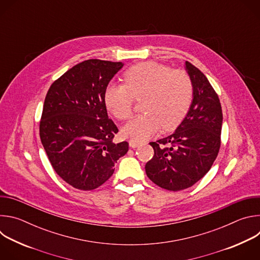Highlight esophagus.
Wrapping results in <instances>:
<instances>
[{"label": "esophagus", "instance_id": "esophagus-1", "mask_svg": "<svg viewBox=\"0 0 260 260\" xmlns=\"http://www.w3.org/2000/svg\"><path fill=\"white\" fill-rule=\"evenodd\" d=\"M128 144H129V147H132V148H136V147H138L141 143H140V142H138V141H135V140H129Z\"/></svg>", "mask_w": 260, "mask_h": 260}]
</instances>
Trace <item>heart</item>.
Segmentation results:
<instances>
[{
	"mask_svg": "<svg viewBox=\"0 0 260 260\" xmlns=\"http://www.w3.org/2000/svg\"><path fill=\"white\" fill-rule=\"evenodd\" d=\"M123 84H111L104 92L109 112L119 120L133 114L134 99L142 101L145 112L131 120L123 135L135 141L152 137L160 128L172 131L186 117L193 99V85L187 73L172 71L154 61L140 62L123 74Z\"/></svg>",
	"mask_w": 260,
	"mask_h": 260,
	"instance_id": "b5f03b06",
	"label": "heart"
}]
</instances>
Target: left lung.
I'll return each mask as SVG.
<instances>
[{
	"label": "left lung",
	"mask_w": 260,
	"mask_h": 260,
	"mask_svg": "<svg viewBox=\"0 0 260 260\" xmlns=\"http://www.w3.org/2000/svg\"><path fill=\"white\" fill-rule=\"evenodd\" d=\"M193 99L188 113L176 131L150 142L154 155L146 174L159 187L179 191L191 187L211 169L220 149L222 109L219 98L204 74L185 61Z\"/></svg>",
	"instance_id": "1"
}]
</instances>
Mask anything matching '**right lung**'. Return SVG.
Segmentation results:
<instances>
[{"label":"right lung","mask_w":260,"mask_h":260,"mask_svg":"<svg viewBox=\"0 0 260 260\" xmlns=\"http://www.w3.org/2000/svg\"><path fill=\"white\" fill-rule=\"evenodd\" d=\"M122 62L84 60L68 70L47 91L40 138L55 173L74 188L92 190L114 173L128 143L108 117L104 92Z\"/></svg>","instance_id":"add662e5"}]
</instances>
